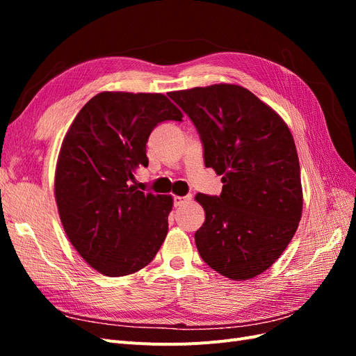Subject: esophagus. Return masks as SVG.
I'll return each instance as SVG.
<instances>
[{"instance_id": "1", "label": "esophagus", "mask_w": 356, "mask_h": 356, "mask_svg": "<svg viewBox=\"0 0 356 356\" xmlns=\"http://www.w3.org/2000/svg\"><path fill=\"white\" fill-rule=\"evenodd\" d=\"M190 200V197H181V196H175L174 197V207L175 208H178V207H182V204H184L186 202H188Z\"/></svg>"}]
</instances>
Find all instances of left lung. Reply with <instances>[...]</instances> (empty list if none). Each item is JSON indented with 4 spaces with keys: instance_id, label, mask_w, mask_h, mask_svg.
Segmentation results:
<instances>
[{
    "instance_id": "obj_1",
    "label": "left lung",
    "mask_w": 356,
    "mask_h": 356,
    "mask_svg": "<svg viewBox=\"0 0 356 356\" xmlns=\"http://www.w3.org/2000/svg\"><path fill=\"white\" fill-rule=\"evenodd\" d=\"M169 98L196 126L204 166L222 175L220 196H196L207 215L195 234L202 260L233 281L255 277L282 255L301 218L293 135L241 86L213 84Z\"/></svg>"
}]
</instances>
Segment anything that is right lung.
I'll return each mask as SVG.
<instances>
[{
	"instance_id": "add662e5",
	"label": "right lung",
	"mask_w": 356,
	"mask_h": 356,
	"mask_svg": "<svg viewBox=\"0 0 356 356\" xmlns=\"http://www.w3.org/2000/svg\"><path fill=\"white\" fill-rule=\"evenodd\" d=\"M182 113L161 93L102 92L86 104L60 147L55 177L59 217L70 242L96 270L117 277L153 261L168 233L172 197L136 190L148 166L147 141Z\"/></svg>"
}]
</instances>
